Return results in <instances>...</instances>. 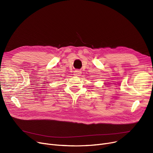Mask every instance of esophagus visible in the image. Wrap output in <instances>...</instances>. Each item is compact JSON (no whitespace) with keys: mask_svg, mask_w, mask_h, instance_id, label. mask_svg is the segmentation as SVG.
I'll list each match as a JSON object with an SVG mask.
<instances>
[{"mask_svg":"<svg viewBox=\"0 0 153 153\" xmlns=\"http://www.w3.org/2000/svg\"><path fill=\"white\" fill-rule=\"evenodd\" d=\"M81 74V71L79 70V69H76L74 71V75L75 76H79Z\"/></svg>","mask_w":153,"mask_h":153,"instance_id":"esophagus-1","label":"esophagus"}]
</instances>
